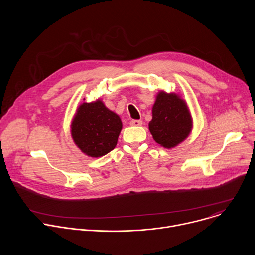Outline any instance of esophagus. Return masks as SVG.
Returning <instances> with one entry per match:
<instances>
[{"mask_svg":"<svg viewBox=\"0 0 255 255\" xmlns=\"http://www.w3.org/2000/svg\"><path fill=\"white\" fill-rule=\"evenodd\" d=\"M130 125H132V126H141L142 125V120L133 119V120L130 121Z\"/></svg>","mask_w":255,"mask_h":255,"instance_id":"esophagus-1","label":"esophagus"}]
</instances>
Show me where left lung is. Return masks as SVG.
I'll return each mask as SVG.
<instances>
[{
    "label": "left lung",
    "mask_w": 255,
    "mask_h": 255,
    "mask_svg": "<svg viewBox=\"0 0 255 255\" xmlns=\"http://www.w3.org/2000/svg\"><path fill=\"white\" fill-rule=\"evenodd\" d=\"M192 129V118L187 104L175 94L160 92L152 108L149 130L153 139L165 148L184 141Z\"/></svg>",
    "instance_id": "left-lung-1"
}]
</instances>
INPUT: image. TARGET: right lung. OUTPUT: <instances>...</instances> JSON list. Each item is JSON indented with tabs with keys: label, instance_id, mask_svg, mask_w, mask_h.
I'll return each mask as SVG.
<instances>
[{
	"label": "right lung",
	"instance_id": "right-lung-1",
	"mask_svg": "<svg viewBox=\"0 0 255 255\" xmlns=\"http://www.w3.org/2000/svg\"><path fill=\"white\" fill-rule=\"evenodd\" d=\"M121 129L119 116L98 100L79 107L71 123V136L84 153L101 157L115 148Z\"/></svg>",
	"mask_w": 255,
	"mask_h": 255
}]
</instances>
